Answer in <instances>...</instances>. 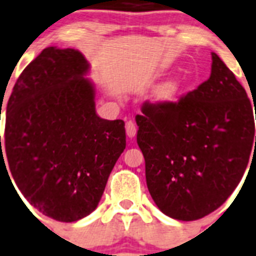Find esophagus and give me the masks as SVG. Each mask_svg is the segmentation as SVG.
<instances>
[{
	"instance_id": "34e87169",
	"label": "esophagus",
	"mask_w": 256,
	"mask_h": 256,
	"mask_svg": "<svg viewBox=\"0 0 256 256\" xmlns=\"http://www.w3.org/2000/svg\"><path fill=\"white\" fill-rule=\"evenodd\" d=\"M126 134H128V138H134L136 135V124L132 121L126 122Z\"/></svg>"
}]
</instances>
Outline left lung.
Returning a JSON list of instances; mask_svg holds the SVG:
<instances>
[{"mask_svg":"<svg viewBox=\"0 0 256 256\" xmlns=\"http://www.w3.org/2000/svg\"><path fill=\"white\" fill-rule=\"evenodd\" d=\"M142 113L135 117L136 142L158 210L182 221L218 210L256 147L252 106L233 72L212 53L211 76L196 90L177 102H144Z\"/></svg>","mask_w":256,"mask_h":256,"instance_id":"left-lung-1","label":"left lung"}]
</instances>
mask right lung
<instances>
[{
    "instance_id": "1",
    "label": "right lung",
    "mask_w": 256,
    "mask_h": 256,
    "mask_svg": "<svg viewBox=\"0 0 256 256\" xmlns=\"http://www.w3.org/2000/svg\"><path fill=\"white\" fill-rule=\"evenodd\" d=\"M88 70L79 50L45 48L19 75L0 136V165L26 200L62 222L95 211L126 147L124 122L96 114Z\"/></svg>"
}]
</instances>
